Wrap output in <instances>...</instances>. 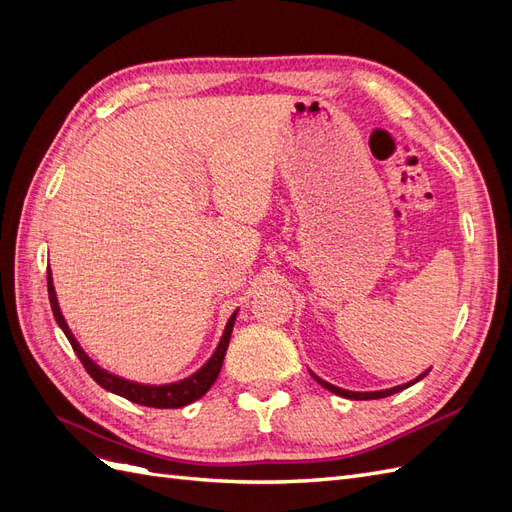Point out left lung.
Instances as JSON below:
<instances>
[{
	"label": "left lung",
	"mask_w": 512,
	"mask_h": 512,
	"mask_svg": "<svg viewBox=\"0 0 512 512\" xmlns=\"http://www.w3.org/2000/svg\"><path fill=\"white\" fill-rule=\"evenodd\" d=\"M429 374V369L427 371H423L421 376H416L414 380H410V382H406V384H399V386H393V389H386V391H371V393H354V391H346V389H339V386H333V384H329V382H324L322 378H318L316 374H312L314 376V380L320 384V386H324V389L327 391H331V393H335V395H339V397H346V399H382V397H389V395H393V393H399V391H404V389H408V386H412V384H416L418 380H423L425 376Z\"/></svg>",
	"instance_id": "8db88e82"
}]
</instances>
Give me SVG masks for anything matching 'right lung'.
<instances>
[{
    "label": "right lung",
    "mask_w": 512,
    "mask_h": 512,
    "mask_svg": "<svg viewBox=\"0 0 512 512\" xmlns=\"http://www.w3.org/2000/svg\"><path fill=\"white\" fill-rule=\"evenodd\" d=\"M46 286H49V301H51V309H53V316L59 324V329L64 331V335L68 337L72 350L81 359L83 367L87 369V374L94 378L102 386V389L111 391L119 397H126V399L132 401V404H141V406H149V408H181V406H188V404H192V401L203 397L211 389L213 382L218 380L222 363H224V356H226V348H228V342H230V335H232V327H235L237 312L228 318L224 335L220 339L218 348H215L213 356L203 367L196 371V374L183 378L179 382L160 384V386L158 384H141V382L119 378L115 374H108L106 369H102L100 365H96L94 361L89 359L85 350L81 348V344L76 342V337L72 335V331L68 329V322L64 320V314H61L59 303H57V294H55V286H53L51 269H46Z\"/></svg>",
    "instance_id": "1"
}]
</instances>
